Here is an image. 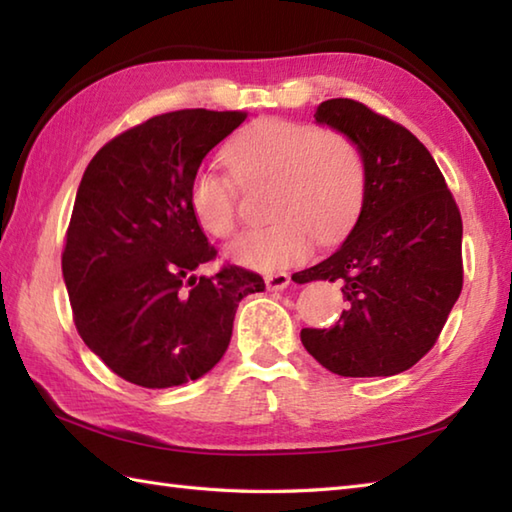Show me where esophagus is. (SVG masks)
I'll list each match as a JSON object with an SVG mask.
<instances>
[{
	"mask_svg": "<svg viewBox=\"0 0 512 512\" xmlns=\"http://www.w3.org/2000/svg\"><path fill=\"white\" fill-rule=\"evenodd\" d=\"M265 285H267V289H272V292H276V289H285L289 285V274H285V272L267 274Z\"/></svg>",
	"mask_w": 512,
	"mask_h": 512,
	"instance_id": "obj_1",
	"label": "esophagus"
}]
</instances>
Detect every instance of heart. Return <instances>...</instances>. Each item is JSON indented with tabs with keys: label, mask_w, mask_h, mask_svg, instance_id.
Returning <instances> with one entry per match:
<instances>
[{
	"label": "heart",
	"mask_w": 512,
	"mask_h": 512,
	"mask_svg": "<svg viewBox=\"0 0 512 512\" xmlns=\"http://www.w3.org/2000/svg\"><path fill=\"white\" fill-rule=\"evenodd\" d=\"M231 178L198 167L189 180V207L202 231L229 238L238 229V188L269 185L267 227L229 247L240 265L283 267L310 254L314 236L332 243L359 216L368 189L365 156L354 138L321 124L285 118L256 120L225 149Z\"/></svg>",
	"instance_id": "obj_1"
}]
</instances>
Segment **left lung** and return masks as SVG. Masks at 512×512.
<instances>
[{
  "instance_id": "obj_1",
  "label": "left lung",
  "mask_w": 512,
  "mask_h": 512,
  "mask_svg": "<svg viewBox=\"0 0 512 512\" xmlns=\"http://www.w3.org/2000/svg\"><path fill=\"white\" fill-rule=\"evenodd\" d=\"M318 124L359 144L368 189L350 236L298 283H341L339 323L305 327L314 359L341 376H392L437 343L464 285L461 214L430 151L370 106L334 98L318 104Z\"/></svg>"
}]
</instances>
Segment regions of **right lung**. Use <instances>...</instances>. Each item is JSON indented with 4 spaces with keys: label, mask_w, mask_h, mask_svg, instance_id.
<instances>
[{
    "label": "right lung",
    "mask_w": 512,
    "mask_h": 512,
    "mask_svg": "<svg viewBox=\"0 0 512 512\" xmlns=\"http://www.w3.org/2000/svg\"><path fill=\"white\" fill-rule=\"evenodd\" d=\"M245 111L182 109L127 129L95 153L77 189L62 274L82 341L142 388L196 381L223 359L249 269H194L216 258L189 207L202 158Z\"/></svg>",
    "instance_id": "right-lung-1"
}]
</instances>
